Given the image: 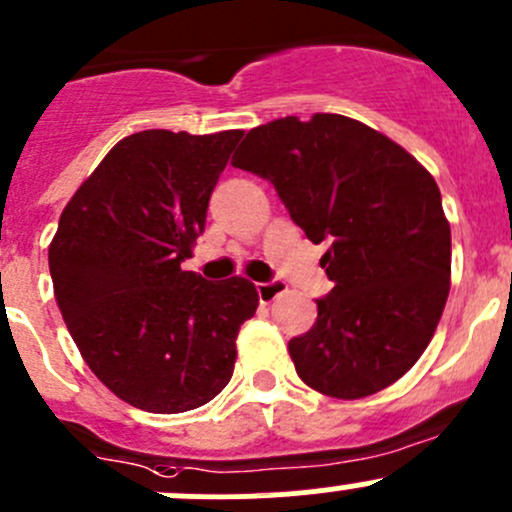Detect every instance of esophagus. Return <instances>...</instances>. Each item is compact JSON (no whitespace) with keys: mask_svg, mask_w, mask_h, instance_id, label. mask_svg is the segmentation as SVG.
Wrapping results in <instances>:
<instances>
[{"mask_svg":"<svg viewBox=\"0 0 512 512\" xmlns=\"http://www.w3.org/2000/svg\"><path fill=\"white\" fill-rule=\"evenodd\" d=\"M256 291H258V301L271 303V301H276V298L281 296L283 291H286V286H283V283H278V281L256 283Z\"/></svg>","mask_w":512,"mask_h":512,"instance_id":"obj_1","label":"esophagus"}]
</instances>
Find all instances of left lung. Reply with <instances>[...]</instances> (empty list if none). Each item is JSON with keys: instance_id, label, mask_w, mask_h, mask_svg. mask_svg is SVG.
<instances>
[{"instance_id": "left-lung-1", "label": "left lung", "mask_w": 512, "mask_h": 512, "mask_svg": "<svg viewBox=\"0 0 512 512\" xmlns=\"http://www.w3.org/2000/svg\"><path fill=\"white\" fill-rule=\"evenodd\" d=\"M276 186L333 291L288 341L298 378L323 396H373L423 356L450 291V224L430 171L363 121L313 114L249 131L231 159Z\"/></svg>"}]
</instances>
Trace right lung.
<instances>
[{
    "mask_svg": "<svg viewBox=\"0 0 512 512\" xmlns=\"http://www.w3.org/2000/svg\"><path fill=\"white\" fill-rule=\"evenodd\" d=\"M241 129L121 139L59 216L54 298L96 378L129 406L184 413L234 376L236 336L258 308L244 276L184 271Z\"/></svg>",
    "mask_w": 512,
    "mask_h": 512,
    "instance_id": "obj_1",
    "label": "right lung"
}]
</instances>
